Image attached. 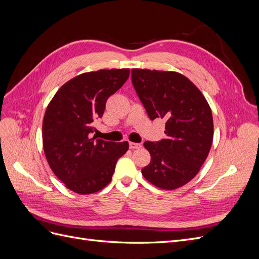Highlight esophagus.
<instances>
[{
  "label": "esophagus",
  "instance_id": "obj_1",
  "mask_svg": "<svg viewBox=\"0 0 259 259\" xmlns=\"http://www.w3.org/2000/svg\"><path fill=\"white\" fill-rule=\"evenodd\" d=\"M130 148L132 149V150H135V149H139L142 148V144H137V143H130Z\"/></svg>",
  "mask_w": 259,
  "mask_h": 259
}]
</instances>
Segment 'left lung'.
Instances as JSON below:
<instances>
[{
  "instance_id": "left-lung-1",
  "label": "left lung",
  "mask_w": 259,
  "mask_h": 259,
  "mask_svg": "<svg viewBox=\"0 0 259 259\" xmlns=\"http://www.w3.org/2000/svg\"><path fill=\"white\" fill-rule=\"evenodd\" d=\"M132 83L149 117L165 121L166 138L144 144L151 161L142 174L160 189H178L199 173L210 150V107L197 86L175 71L132 69Z\"/></svg>"
}]
</instances>
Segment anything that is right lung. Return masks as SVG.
<instances>
[{
  "instance_id": "1",
  "label": "right lung",
  "mask_w": 259,
  "mask_h": 259,
  "mask_svg": "<svg viewBox=\"0 0 259 259\" xmlns=\"http://www.w3.org/2000/svg\"><path fill=\"white\" fill-rule=\"evenodd\" d=\"M130 69L98 70L69 80L46 108L42 136L46 160L71 191L95 193L111 182L115 164L128 143L92 137L93 122L104 114L107 99L128 79Z\"/></svg>"
}]
</instances>
